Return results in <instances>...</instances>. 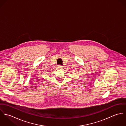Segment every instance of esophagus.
<instances>
[{
    "mask_svg": "<svg viewBox=\"0 0 126 126\" xmlns=\"http://www.w3.org/2000/svg\"><path fill=\"white\" fill-rule=\"evenodd\" d=\"M58 68H63V66H62V65H58Z\"/></svg>",
    "mask_w": 126,
    "mask_h": 126,
    "instance_id": "obj_1",
    "label": "esophagus"
}]
</instances>
